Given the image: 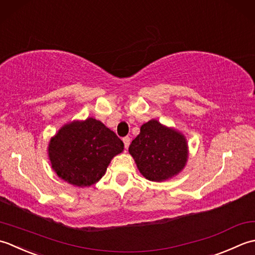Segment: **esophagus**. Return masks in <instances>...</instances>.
Returning a JSON list of instances; mask_svg holds the SVG:
<instances>
[{
	"label": "esophagus",
	"instance_id": "1",
	"mask_svg": "<svg viewBox=\"0 0 255 255\" xmlns=\"http://www.w3.org/2000/svg\"><path fill=\"white\" fill-rule=\"evenodd\" d=\"M129 142H131V138H129L128 136H126V137H123V143H124V147H126V148H128V145H129Z\"/></svg>",
	"mask_w": 255,
	"mask_h": 255
}]
</instances>
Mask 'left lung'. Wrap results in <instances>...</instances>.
I'll return each instance as SVG.
<instances>
[{
    "label": "left lung",
    "mask_w": 255,
    "mask_h": 255,
    "mask_svg": "<svg viewBox=\"0 0 255 255\" xmlns=\"http://www.w3.org/2000/svg\"><path fill=\"white\" fill-rule=\"evenodd\" d=\"M128 152L145 178L163 181L184 169L188 158V145L180 132L157 120H150L141 127Z\"/></svg>",
    "instance_id": "left-lung-1"
}]
</instances>
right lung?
I'll list each match as a JSON object with an SVG mask.
<instances>
[{
    "mask_svg": "<svg viewBox=\"0 0 255 255\" xmlns=\"http://www.w3.org/2000/svg\"><path fill=\"white\" fill-rule=\"evenodd\" d=\"M124 144L93 118L65 124L48 145L51 167L58 177L78 187L96 184Z\"/></svg>",
    "mask_w": 255,
    "mask_h": 255,
    "instance_id": "1",
    "label": "right lung"
}]
</instances>
